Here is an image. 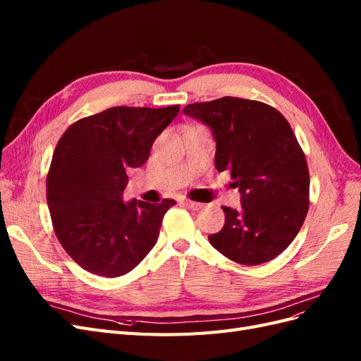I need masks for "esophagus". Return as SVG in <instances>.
Here are the masks:
<instances>
[{"label":"esophagus","mask_w":361,"mask_h":361,"mask_svg":"<svg viewBox=\"0 0 361 361\" xmlns=\"http://www.w3.org/2000/svg\"><path fill=\"white\" fill-rule=\"evenodd\" d=\"M185 204H187L190 209H192V211H199V209H202L203 207V204L202 203H197V202H191V200H185L183 202Z\"/></svg>","instance_id":"obj_1"}]
</instances>
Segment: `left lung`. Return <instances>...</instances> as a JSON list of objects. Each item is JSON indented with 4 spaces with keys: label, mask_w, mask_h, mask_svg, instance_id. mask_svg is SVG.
I'll list each match as a JSON object with an SVG mask.
<instances>
[{
    "label": "left lung",
    "mask_w": 361,
    "mask_h": 361,
    "mask_svg": "<svg viewBox=\"0 0 361 361\" xmlns=\"http://www.w3.org/2000/svg\"><path fill=\"white\" fill-rule=\"evenodd\" d=\"M183 114L211 129L215 167L228 170L241 194L238 209L209 243L236 264L260 265L297 236L309 209V169L288 120L276 108L226 96L190 104Z\"/></svg>",
    "instance_id": "left-lung-1"
}]
</instances>
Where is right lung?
I'll return each mask as SVG.
<instances>
[{
    "mask_svg": "<svg viewBox=\"0 0 361 361\" xmlns=\"http://www.w3.org/2000/svg\"><path fill=\"white\" fill-rule=\"evenodd\" d=\"M179 108L113 106L61 135L47 178L48 207L60 244L92 274H128L157 244L164 214L176 202H125L126 171L147 161Z\"/></svg>",
    "mask_w": 361,
    "mask_h": 361,
    "instance_id": "obj_1",
    "label": "right lung"
}]
</instances>
